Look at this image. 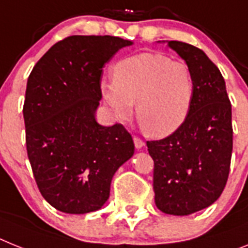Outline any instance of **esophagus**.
I'll list each match as a JSON object with an SVG mask.
<instances>
[{
    "instance_id": "esophagus-1",
    "label": "esophagus",
    "mask_w": 248,
    "mask_h": 248,
    "mask_svg": "<svg viewBox=\"0 0 248 248\" xmlns=\"http://www.w3.org/2000/svg\"><path fill=\"white\" fill-rule=\"evenodd\" d=\"M134 142H135V147H136V149H142V147L145 146V142L141 140L140 137L134 136Z\"/></svg>"
}]
</instances>
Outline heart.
Listing matches in <instances>:
<instances>
[{
	"label": "heart",
	"instance_id": "obj_1",
	"mask_svg": "<svg viewBox=\"0 0 248 248\" xmlns=\"http://www.w3.org/2000/svg\"><path fill=\"white\" fill-rule=\"evenodd\" d=\"M101 92L120 120L134 112L147 134L166 137L182 127L194 99L189 65L160 53H141L118 62L113 80H102Z\"/></svg>",
	"mask_w": 248,
	"mask_h": 248
}]
</instances>
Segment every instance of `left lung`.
I'll return each mask as SVG.
<instances>
[{"instance_id":"left-lung-1","label":"left lung","mask_w":248,"mask_h":248,"mask_svg":"<svg viewBox=\"0 0 248 248\" xmlns=\"http://www.w3.org/2000/svg\"><path fill=\"white\" fill-rule=\"evenodd\" d=\"M194 79V99L182 127L163 140L147 141L154 160L156 207L188 216L209 207L226 186L233 146L232 107L226 83L203 50L168 41Z\"/></svg>"}]
</instances>
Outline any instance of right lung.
I'll use <instances>...</instances> for the list:
<instances>
[{
  "instance_id": "1",
  "label": "right lung",
  "mask_w": 248,
  "mask_h": 248,
  "mask_svg": "<svg viewBox=\"0 0 248 248\" xmlns=\"http://www.w3.org/2000/svg\"><path fill=\"white\" fill-rule=\"evenodd\" d=\"M132 41L117 36L65 37L44 54L26 85V149L37 188L55 209L98 211L114 172L132 157V137L120 124L95 121L103 66Z\"/></svg>"
}]
</instances>
